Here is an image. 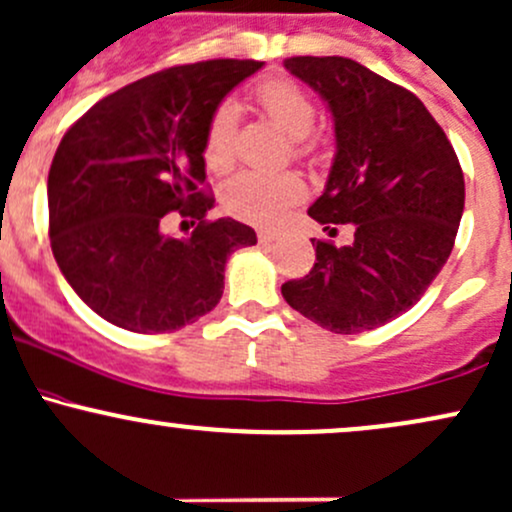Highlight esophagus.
<instances>
[{
	"label": "esophagus",
	"mask_w": 512,
	"mask_h": 512,
	"mask_svg": "<svg viewBox=\"0 0 512 512\" xmlns=\"http://www.w3.org/2000/svg\"><path fill=\"white\" fill-rule=\"evenodd\" d=\"M257 238H260V243L269 245V243H274V240L282 238V233H279V230H260V233H257Z\"/></svg>",
	"instance_id": "esophagus-1"
}]
</instances>
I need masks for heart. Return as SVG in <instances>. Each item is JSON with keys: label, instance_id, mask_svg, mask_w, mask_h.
<instances>
[{"label": "heart", "instance_id": "1", "mask_svg": "<svg viewBox=\"0 0 512 512\" xmlns=\"http://www.w3.org/2000/svg\"><path fill=\"white\" fill-rule=\"evenodd\" d=\"M255 101L262 111L291 136V148L299 160L313 155L316 143L311 131L316 126V104L311 94L286 77H269L255 87ZM235 140H238V109L230 101H223L213 109L204 136L206 165L216 172H226L235 162ZM306 194V184L299 174L282 172L267 174L247 170L235 174L223 189V206L230 216L240 221L269 226L284 216L286 209L299 204Z\"/></svg>", "mask_w": 512, "mask_h": 512}]
</instances>
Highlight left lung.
<instances>
[{
	"label": "left lung",
	"instance_id": "left-lung-1",
	"mask_svg": "<svg viewBox=\"0 0 512 512\" xmlns=\"http://www.w3.org/2000/svg\"><path fill=\"white\" fill-rule=\"evenodd\" d=\"M284 67L328 101L335 153L325 192L308 209L355 240L316 243V262L282 284L286 303L340 335L406 313L445 267L464 211L457 153L425 104L401 84L340 55H296Z\"/></svg>",
	"mask_w": 512,
	"mask_h": 512
}]
</instances>
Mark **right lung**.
<instances>
[{
	"instance_id": "obj_1",
	"label": "right lung",
	"mask_w": 512,
	"mask_h": 512,
	"mask_svg": "<svg viewBox=\"0 0 512 512\" xmlns=\"http://www.w3.org/2000/svg\"><path fill=\"white\" fill-rule=\"evenodd\" d=\"M257 60L174 65L126 84L80 116L48 172V233L75 294L131 333H172L223 296V269L255 230L209 221L204 136L223 97ZM170 212L192 220L189 239L165 236Z\"/></svg>"
}]
</instances>
